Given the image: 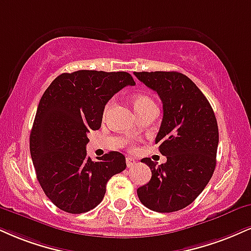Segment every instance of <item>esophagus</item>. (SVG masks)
I'll use <instances>...</instances> for the list:
<instances>
[{
	"mask_svg": "<svg viewBox=\"0 0 251 251\" xmlns=\"http://www.w3.org/2000/svg\"><path fill=\"white\" fill-rule=\"evenodd\" d=\"M135 164H137L135 159L132 158V156H126V165H127V167H133Z\"/></svg>",
	"mask_w": 251,
	"mask_h": 251,
	"instance_id": "34e87169",
	"label": "esophagus"
}]
</instances>
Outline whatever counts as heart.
I'll use <instances>...</instances> for the list:
<instances>
[{"instance_id": "b5f03b06", "label": "heart", "mask_w": 251, "mask_h": 251, "mask_svg": "<svg viewBox=\"0 0 251 251\" xmlns=\"http://www.w3.org/2000/svg\"><path fill=\"white\" fill-rule=\"evenodd\" d=\"M110 106H111V102H107L106 106H105V111H107L108 108H110ZM133 106H134L135 112L139 113V112H141V111H145L146 108L155 106V102L152 98H151L150 96L141 95V93H140V95L134 96Z\"/></svg>"}]
</instances>
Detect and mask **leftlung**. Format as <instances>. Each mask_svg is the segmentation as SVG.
<instances>
[{
  "label": "left lung",
  "instance_id": "8db88e82",
  "mask_svg": "<svg viewBox=\"0 0 251 251\" xmlns=\"http://www.w3.org/2000/svg\"><path fill=\"white\" fill-rule=\"evenodd\" d=\"M158 93L164 107L155 144L167 158L156 165L150 158L152 177L138 188L139 200L158 213L183 209L200 195L216 166L219 127L209 101L185 75L175 71L134 72Z\"/></svg>",
  "mask_w": 251,
  "mask_h": 251
}]
</instances>
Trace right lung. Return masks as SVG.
I'll return each mask as SVG.
<instances>
[{
	"instance_id": "add662e5",
	"label": "right lung",
	"mask_w": 251,
	"mask_h": 251,
	"mask_svg": "<svg viewBox=\"0 0 251 251\" xmlns=\"http://www.w3.org/2000/svg\"><path fill=\"white\" fill-rule=\"evenodd\" d=\"M127 85H135L127 72L79 70L59 75L42 96L30 154L39 185L59 209H93L104 199L107 181L126 168L125 156L114 151L92 161L86 145L87 133L100 128L106 102Z\"/></svg>"
}]
</instances>
